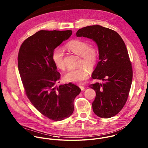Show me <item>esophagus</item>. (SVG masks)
<instances>
[{"label": "esophagus", "instance_id": "34e87169", "mask_svg": "<svg viewBox=\"0 0 148 148\" xmlns=\"http://www.w3.org/2000/svg\"><path fill=\"white\" fill-rule=\"evenodd\" d=\"M79 87L80 88V89H81V90H84L85 89V86L83 85H79Z\"/></svg>", "mask_w": 148, "mask_h": 148}]
</instances>
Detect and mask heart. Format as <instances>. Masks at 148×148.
I'll return each instance as SVG.
<instances>
[{
  "label": "heart",
  "mask_w": 148,
  "mask_h": 148,
  "mask_svg": "<svg viewBox=\"0 0 148 148\" xmlns=\"http://www.w3.org/2000/svg\"><path fill=\"white\" fill-rule=\"evenodd\" d=\"M65 48L81 58L79 64L86 66L92 71L96 67L99 59V52L95 47H89V44L84 40H73L65 45ZM52 59L56 66L61 70L66 69L64 54L60 48H55L52 52ZM84 66L78 69L70 70L64 75V80L67 82L81 83L88 77V71Z\"/></svg>",
  "instance_id": "obj_1"
}]
</instances>
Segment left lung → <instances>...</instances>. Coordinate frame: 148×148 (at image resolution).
Returning <instances> with one entry per match:
<instances>
[{
  "label": "left lung",
  "instance_id": "8db88e82",
  "mask_svg": "<svg viewBox=\"0 0 148 148\" xmlns=\"http://www.w3.org/2000/svg\"><path fill=\"white\" fill-rule=\"evenodd\" d=\"M76 35L92 39L97 45L100 60L92 77L103 82L89 86L96 90L92 108L97 116L111 118L125 106L132 83L133 68L126 45L117 32L100 25L82 27Z\"/></svg>",
  "mask_w": 148,
  "mask_h": 148
}]
</instances>
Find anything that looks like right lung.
<instances>
[{"label": "right lung", "mask_w": 148, "mask_h": 148, "mask_svg": "<svg viewBox=\"0 0 148 148\" xmlns=\"http://www.w3.org/2000/svg\"><path fill=\"white\" fill-rule=\"evenodd\" d=\"M71 34V30H40L22 42L18 55V70L27 98L41 114L55 121L71 115L74 100L81 90L70 82L55 86L60 74L52 52Z\"/></svg>", "instance_id": "1"}]
</instances>
